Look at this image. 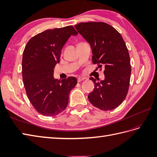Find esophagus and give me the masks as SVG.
<instances>
[{"label":"esophagus","mask_w":157,"mask_h":157,"mask_svg":"<svg viewBox=\"0 0 157 157\" xmlns=\"http://www.w3.org/2000/svg\"><path fill=\"white\" fill-rule=\"evenodd\" d=\"M84 79H85V78H84L79 77V78H78V82H80L83 81V80H84Z\"/></svg>","instance_id":"esophagus-1"}]
</instances>
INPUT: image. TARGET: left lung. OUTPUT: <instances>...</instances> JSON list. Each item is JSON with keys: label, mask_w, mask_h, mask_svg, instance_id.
I'll return each instance as SVG.
<instances>
[{"label": "left lung", "mask_w": 157, "mask_h": 157, "mask_svg": "<svg viewBox=\"0 0 157 157\" xmlns=\"http://www.w3.org/2000/svg\"><path fill=\"white\" fill-rule=\"evenodd\" d=\"M75 28L90 44L93 63L105 67L103 80L90 78L95 87L89 101L101 110H113L125 99L129 87L131 67L126 44L119 32L105 22H82Z\"/></svg>", "instance_id": "left-lung-1"}]
</instances>
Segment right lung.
Returning a JSON list of instances; mask_svg holds the SVG:
<instances>
[{
  "instance_id": "obj_1",
  "label": "right lung",
  "mask_w": 157,
  "mask_h": 157,
  "mask_svg": "<svg viewBox=\"0 0 157 157\" xmlns=\"http://www.w3.org/2000/svg\"><path fill=\"white\" fill-rule=\"evenodd\" d=\"M78 34L73 26H68L46 30L26 44L22 55L23 83L28 98L40 114L53 117L67 105L77 79L68 77L58 81L54 78V69L68 38Z\"/></svg>"
}]
</instances>
